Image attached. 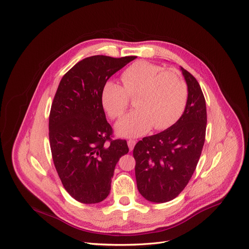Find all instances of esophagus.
<instances>
[{"label":"esophagus","mask_w":249,"mask_h":249,"mask_svg":"<svg viewBox=\"0 0 249 249\" xmlns=\"http://www.w3.org/2000/svg\"><path fill=\"white\" fill-rule=\"evenodd\" d=\"M127 143H128V146H129V149H130V150H132V149L134 148V146H135V143H136V140H134V139H129V140L127 141Z\"/></svg>","instance_id":"34e87169"}]
</instances>
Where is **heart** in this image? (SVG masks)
Here are the masks:
<instances>
[{"instance_id":"b5f03b06","label":"heart","mask_w":249,"mask_h":249,"mask_svg":"<svg viewBox=\"0 0 249 249\" xmlns=\"http://www.w3.org/2000/svg\"><path fill=\"white\" fill-rule=\"evenodd\" d=\"M123 86L107 81L101 90L102 105L116 119L129 106V97H136V110L117 123V133L124 137L139 136L153 127L163 130L175 124L186 107L188 87L178 71L166 70L148 61H136L121 74Z\"/></svg>"}]
</instances>
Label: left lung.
Segmentation results:
<instances>
[{"mask_svg": "<svg viewBox=\"0 0 249 249\" xmlns=\"http://www.w3.org/2000/svg\"><path fill=\"white\" fill-rule=\"evenodd\" d=\"M188 100L179 119L164 131L138 141L133 150L137 189L153 203L172 201L186 188L205 142L206 101L197 80L180 67Z\"/></svg>", "mask_w": 249, "mask_h": 249, "instance_id": "left-lung-1", "label": "left lung"}]
</instances>
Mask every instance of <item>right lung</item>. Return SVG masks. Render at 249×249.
<instances>
[{"instance_id": "add662e5", "label": "right lung", "mask_w": 249, "mask_h": 249, "mask_svg": "<svg viewBox=\"0 0 249 249\" xmlns=\"http://www.w3.org/2000/svg\"><path fill=\"white\" fill-rule=\"evenodd\" d=\"M135 58L94 55L78 61L62 76L52 102V160L64 189L81 203L96 204L108 197L115 166L129 151L126 140L111 139L113 130L103 109L101 90Z\"/></svg>"}]
</instances>
